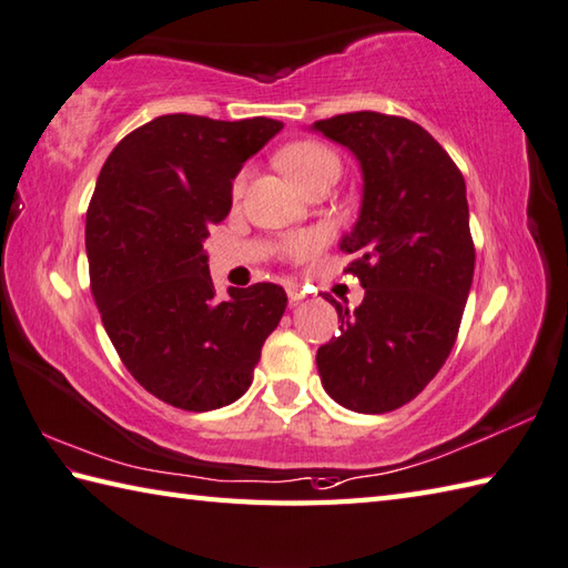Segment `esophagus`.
<instances>
[{
	"label": "esophagus",
	"instance_id": "1",
	"mask_svg": "<svg viewBox=\"0 0 568 568\" xmlns=\"http://www.w3.org/2000/svg\"><path fill=\"white\" fill-rule=\"evenodd\" d=\"M286 296H288V302H292V304H298L304 298V288L296 286V284H288L286 286Z\"/></svg>",
	"mask_w": 568,
	"mask_h": 568
}]
</instances>
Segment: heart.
Wrapping results in <instances>:
<instances>
[{"label": "heart", "instance_id": "b5f03b06", "mask_svg": "<svg viewBox=\"0 0 568 568\" xmlns=\"http://www.w3.org/2000/svg\"><path fill=\"white\" fill-rule=\"evenodd\" d=\"M276 163L282 165L284 173L294 180V183L306 190L308 185L318 183L324 178H338L341 175V158L331 151L328 145L316 141H302L286 145L284 151L276 155ZM244 183H247V170L232 180V197H240L244 192ZM284 254L292 260H304L314 252L312 237H292L284 242Z\"/></svg>", "mask_w": 568, "mask_h": 568}]
</instances>
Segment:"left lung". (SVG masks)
Listing matches in <instances>:
<instances>
[{"label": "left lung", "instance_id": "left-lung-1", "mask_svg": "<svg viewBox=\"0 0 568 568\" xmlns=\"http://www.w3.org/2000/svg\"><path fill=\"white\" fill-rule=\"evenodd\" d=\"M363 170V207L341 250L366 296H324L338 336L316 351L321 383L356 413H390L430 383L455 346L475 274L465 178L435 138L403 115L341 113L314 123Z\"/></svg>", "mask_w": 568, "mask_h": 568}]
</instances>
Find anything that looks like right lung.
Returning <instances> with one entry per match:
<instances>
[{
	"label": "right lung",
	"instance_id": "add662e5",
	"mask_svg": "<svg viewBox=\"0 0 568 568\" xmlns=\"http://www.w3.org/2000/svg\"><path fill=\"white\" fill-rule=\"evenodd\" d=\"M280 131L272 118L170 113L128 133L101 168L85 212L93 302L123 366L173 408L242 398L284 316L280 284L217 298L202 250L242 163Z\"/></svg>",
	"mask_w": 568,
	"mask_h": 568
}]
</instances>
